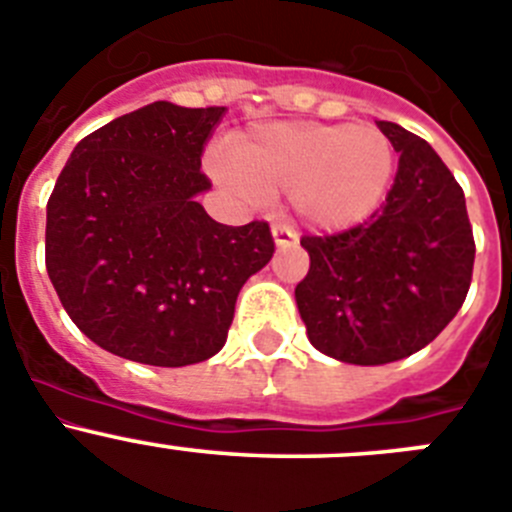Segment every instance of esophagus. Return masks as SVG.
<instances>
[{
	"label": "esophagus",
	"instance_id": "obj_1",
	"mask_svg": "<svg viewBox=\"0 0 512 512\" xmlns=\"http://www.w3.org/2000/svg\"><path fill=\"white\" fill-rule=\"evenodd\" d=\"M273 239L278 247H293L298 245L296 229L285 227V224H273Z\"/></svg>",
	"mask_w": 512,
	"mask_h": 512
}]
</instances>
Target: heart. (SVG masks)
<instances>
[{
    "label": "heart",
    "mask_w": 512,
    "mask_h": 512,
    "mask_svg": "<svg viewBox=\"0 0 512 512\" xmlns=\"http://www.w3.org/2000/svg\"><path fill=\"white\" fill-rule=\"evenodd\" d=\"M219 176L247 196L288 193L303 222L321 232L357 227L380 209L395 147L375 127L275 122L234 140Z\"/></svg>",
    "instance_id": "obj_1"
}]
</instances>
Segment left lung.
<instances>
[{"mask_svg":"<svg viewBox=\"0 0 512 512\" xmlns=\"http://www.w3.org/2000/svg\"><path fill=\"white\" fill-rule=\"evenodd\" d=\"M398 158L380 209L352 229L303 237L311 257L296 285L306 334L349 365H388L434 342L467 298L474 267L464 191L434 147L377 122Z\"/></svg>","mask_w":512,"mask_h":512,"instance_id":"left-lung-1","label":"left lung"}]
</instances>
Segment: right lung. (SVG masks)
I'll return each instance as SVG.
<instances>
[{
    "mask_svg": "<svg viewBox=\"0 0 512 512\" xmlns=\"http://www.w3.org/2000/svg\"><path fill=\"white\" fill-rule=\"evenodd\" d=\"M224 107L155 101L73 147L55 181L45 267L73 324L101 349L186 367L227 342L234 303L275 252L267 222L227 227L196 201Z\"/></svg>",
    "mask_w": 512,
    "mask_h": 512,
    "instance_id": "obj_1",
    "label": "right lung"
}]
</instances>
